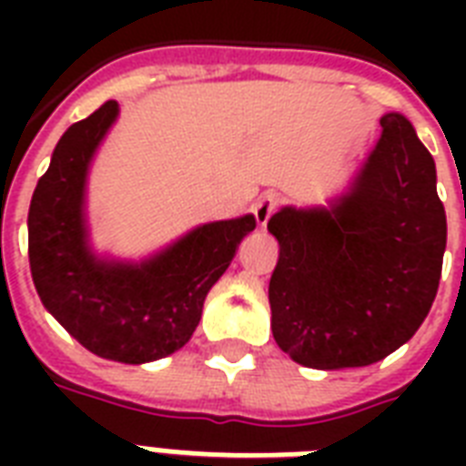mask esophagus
Returning <instances> with one entry per match:
<instances>
[{
  "label": "esophagus",
  "mask_w": 466,
  "mask_h": 466,
  "mask_svg": "<svg viewBox=\"0 0 466 466\" xmlns=\"http://www.w3.org/2000/svg\"><path fill=\"white\" fill-rule=\"evenodd\" d=\"M278 205H280V196L268 190V193H263L254 205V218L258 222V227L268 225V219L273 218V212L278 210Z\"/></svg>",
  "instance_id": "esophagus-1"
}]
</instances>
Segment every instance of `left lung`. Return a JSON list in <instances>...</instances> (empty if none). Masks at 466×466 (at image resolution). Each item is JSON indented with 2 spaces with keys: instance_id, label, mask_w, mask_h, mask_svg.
Returning a JSON list of instances; mask_svg holds the SVG:
<instances>
[{
  "instance_id": "8db88e82",
  "label": "left lung",
  "mask_w": 466,
  "mask_h": 466,
  "mask_svg": "<svg viewBox=\"0 0 466 466\" xmlns=\"http://www.w3.org/2000/svg\"><path fill=\"white\" fill-rule=\"evenodd\" d=\"M382 137L329 208H283L268 299L273 339L305 368H365L419 331L441 283L448 219L435 161L413 126L387 113Z\"/></svg>"
}]
</instances>
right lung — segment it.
Returning <instances> with one entry per match:
<instances>
[{"label":"right lung","mask_w":466,"mask_h":466,"mask_svg":"<svg viewBox=\"0 0 466 466\" xmlns=\"http://www.w3.org/2000/svg\"><path fill=\"white\" fill-rule=\"evenodd\" d=\"M118 118L108 101L67 127L28 210L31 276L46 309L106 360H159L196 331L203 302L229 268L254 215L196 227L142 263L98 258L84 218L86 174L98 145Z\"/></svg>","instance_id":"add662e5"}]
</instances>
